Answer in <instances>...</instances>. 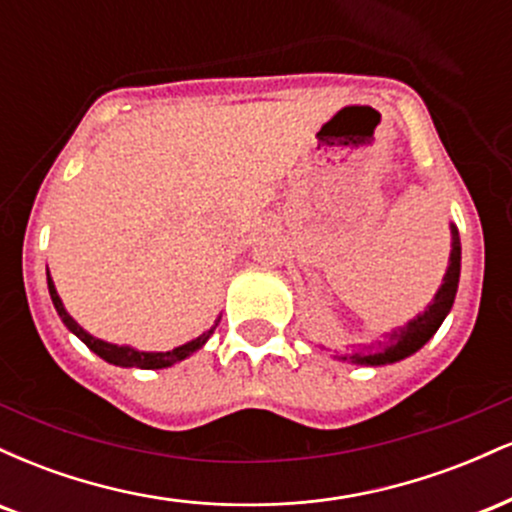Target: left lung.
I'll use <instances>...</instances> for the list:
<instances>
[{"mask_svg":"<svg viewBox=\"0 0 512 512\" xmlns=\"http://www.w3.org/2000/svg\"><path fill=\"white\" fill-rule=\"evenodd\" d=\"M450 236V260L448 269H445L443 284H440L433 301L426 305L424 313L416 315L404 327H395L392 332H387L385 339H378L375 344H370L368 351H354V354L337 356L339 361L356 363V366H387V363H397L402 358L416 354L438 332V327L443 325V320L450 313L452 303H455L457 284H460L462 245L455 223H450Z\"/></svg>","mask_w":512,"mask_h":512,"instance_id":"obj_1","label":"left lung"}]
</instances>
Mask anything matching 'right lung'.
Wrapping results in <instances>:
<instances>
[{
  "label": "right lung",
  "instance_id": "right-lung-1",
  "mask_svg": "<svg viewBox=\"0 0 512 512\" xmlns=\"http://www.w3.org/2000/svg\"><path fill=\"white\" fill-rule=\"evenodd\" d=\"M48 289H50V298H52V305H55L57 315L62 317L64 327H67L69 332L76 334V337L84 342L88 349L93 351L96 356H101L103 361L113 363V366H120V368H142V370H158V368H168V366H175V363L185 361L187 356H192L195 351L202 349L204 344L209 342V337L214 334L216 325H219V320L214 322V327L207 330L204 334H199V337L192 339V342L182 344V346H175L173 351H139L134 349V346H120V344H110V342H103V339L93 337V334H88L84 327L79 325V322L74 320L72 315L67 313V308H64L60 293L55 289V281H52V276L48 272Z\"/></svg>",
  "mask_w": 512,
  "mask_h": 512
}]
</instances>
